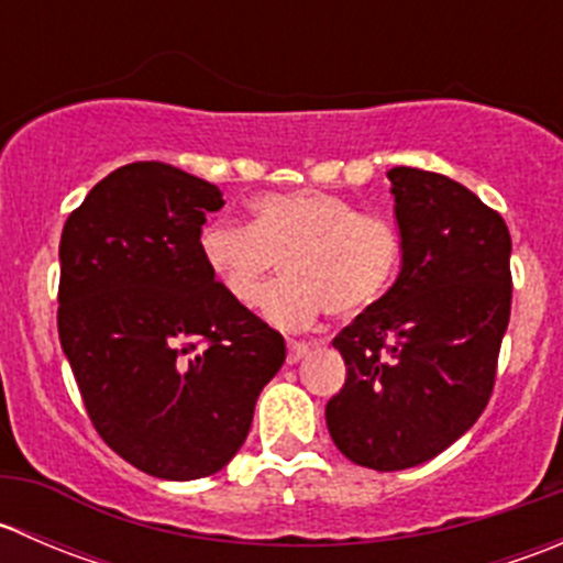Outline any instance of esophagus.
<instances>
[{
    "mask_svg": "<svg viewBox=\"0 0 563 563\" xmlns=\"http://www.w3.org/2000/svg\"><path fill=\"white\" fill-rule=\"evenodd\" d=\"M310 351H313V343H308V340H288V365H297V362L305 360Z\"/></svg>",
    "mask_w": 563,
    "mask_h": 563,
    "instance_id": "34e87169",
    "label": "esophagus"
}]
</instances>
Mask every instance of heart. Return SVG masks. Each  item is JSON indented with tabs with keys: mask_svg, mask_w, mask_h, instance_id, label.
I'll return each mask as SVG.
<instances>
[{
	"mask_svg": "<svg viewBox=\"0 0 563 563\" xmlns=\"http://www.w3.org/2000/svg\"><path fill=\"white\" fill-rule=\"evenodd\" d=\"M198 250L220 286L255 308L286 261L288 277L266 297V316L302 327L329 310L356 318L376 308L400 272V236L384 218L327 190L264 192L253 225L212 220Z\"/></svg>",
	"mask_w": 563,
	"mask_h": 563,
	"instance_id": "b5f03b06",
	"label": "heart"
}]
</instances>
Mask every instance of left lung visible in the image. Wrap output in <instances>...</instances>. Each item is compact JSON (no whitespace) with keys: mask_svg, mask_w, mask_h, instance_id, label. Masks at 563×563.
<instances>
[{"mask_svg":"<svg viewBox=\"0 0 563 563\" xmlns=\"http://www.w3.org/2000/svg\"><path fill=\"white\" fill-rule=\"evenodd\" d=\"M402 269L334 349L345 384L327 402L332 441L356 465L433 460L479 419L512 310V240L501 214L444 174L397 166Z\"/></svg>","mask_w":563,"mask_h":563,"instance_id":"8db88e82","label":"left lung"}]
</instances>
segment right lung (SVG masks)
<instances>
[{
    "instance_id": "1",
    "label": "right lung",
    "mask_w": 563,
    "mask_h": 563,
    "mask_svg": "<svg viewBox=\"0 0 563 563\" xmlns=\"http://www.w3.org/2000/svg\"><path fill=\"white\" fill-rule=\"evenodd\" d=\"M223 203L212 181L130 163L62 229L56 327L84 408L119 457L161 479L223 468L286 362L283 334L201 258V225Z\"/></svg>"
}]
</instances>
